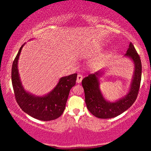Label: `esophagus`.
<instances>
[{
  "mask_svg": "<svg viewBox=\"0 0 151 151\" xmlns=\"http://www.w3.org/2000/svg\"><path fill=\"white\" fill-rule=\"evenodd\" d=\"M82 79H83V76L81 75V74H78L77 79V82L78 83V84L81 83V81H82Z\"/></svg>",
  "mask_w": 151,
  "mask_h": 151,
  "instance_id": "1",
  "label": "esophagus"
}]
</instances>
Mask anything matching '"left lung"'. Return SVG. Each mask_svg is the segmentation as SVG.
I'll return each mask as SVG.
<instances>
[{"instance_id": "left-lung-1", "label": "left lung", "mask_w": 151, "mask_h": 151, "mask_svg": "<svg viewBox=\"0 0 151 151\" xmlns=\"http://www.w3.org/2000/svg\"><path fill=\"white\" fill-rule=\"evenodd\" d=\"M125 55L131 58L134 62L135 71L129 92L119 101L110 102L104 98L100 91L99 81V77L102 74L101 72L90 74L88 77L82 79L81 84L84 90L86 106L88 110L94 116L99 119L114 118L124 113L136 101L141 85V61L139 55L131 42L129 44V49Z\"/></svg>"}]
</instances>
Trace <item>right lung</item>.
Here are the masks:
<instances>
[{"label": "right lung", "mask_w": 151, "mask_h": 151, "mask_svg": "<svg viewBox=\"0 0 151 151\" xmlns=\"http://www.w3.org/2000/svg\"><path fill=\"white\" fill-rule=\"evenodd\" d=\"M23 45L19 50L12 65L11 79L15 98L20 107L28 115L40 121H52L63 114L70 89L75 85L77 74L62 77L58 85L45 96H36L22 87L18 70V62Z\"/></svg>", "instance_id": "1"}]
</instances>
